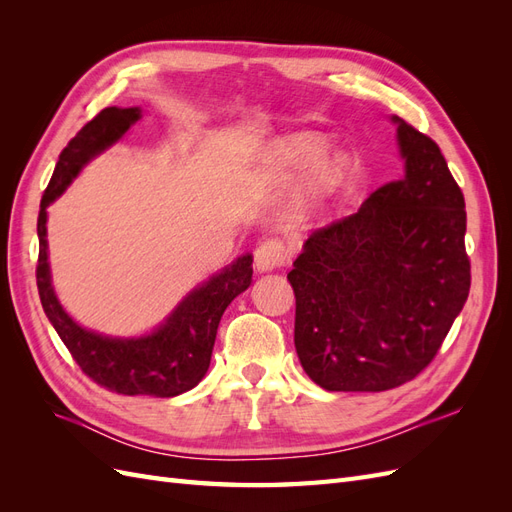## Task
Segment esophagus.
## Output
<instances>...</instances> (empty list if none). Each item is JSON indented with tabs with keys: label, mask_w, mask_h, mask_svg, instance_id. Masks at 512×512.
I'll list each match as a JSON object with an SVG mask.
<instances>
[{
	"label": "esophagus",
	"mask_w": 512,
	"mask_h": 512,
	"mask_svg": "<svg viewBox=\"0 0 512 512\" xmlns=\"http://www.w3.org/2000/svg\"><path fill=\"white\" fill-rule=\"evenodd\" d=\"M288 258H290V247L286 245V241L277 237L260 241L254 252V262L258 271H273L277 267L286 265Z\"/></svg>",
	"instance_id": "obj_1"
}]
</instances>
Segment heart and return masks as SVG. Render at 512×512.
<instances>
[{"instance_id":"b5f03b06","label":"heart","mask_w":512,"mask_h":512,"mask_svg":"<svg viewBox=\"0 0 512 512\" xmlns=\"http://www.w3.org/2000/svg\"><path fill=\"white\" fill-rule=\"evenodd\" d=\"M324 149H327V143L324 138L312 132H299L286 138H280V141L273 143L269 156H267V173L275 183L288 185L292 181H297L309 165V173L305 175L299 194H297V203H294V209H297L299 215H305L309 211H314L320 207L324 200H327L337 188L339 183L344 181L348 162L344 156H324L320 158Z\"/></svg>"}]
</instances>
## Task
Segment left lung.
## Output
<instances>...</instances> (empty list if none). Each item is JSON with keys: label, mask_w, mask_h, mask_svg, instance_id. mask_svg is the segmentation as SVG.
<instances>
[{"label": "left lung", "mask_w": 512, "mask_h": 512, "mask_svg": "<svg viewBox=\"0 0 512 512\" xmlns=\"http://www.w3.org/2000/svg\"><path fill=\"white\" fill-rule=\"evenodd\" d=\"M397 123L404 177L314 230L288 273L294 346L327 391H389L433 361L470 292L466 200L436 141Z\"/></svg>", "instance_id": "obj_1"}]
</instances>
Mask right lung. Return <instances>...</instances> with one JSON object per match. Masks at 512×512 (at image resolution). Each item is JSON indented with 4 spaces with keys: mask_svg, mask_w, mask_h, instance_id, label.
Masks as SVG:
<instances>
[{
    "mask_svg": "<svg viewBox=\"0 0 512 512\" xmlns=\"http://www.w3.org/2000/svg\"><path fill=\"white\" fill-rule=\"evenodd\" d=\"M138 119L141 108L108 106L85 123L59 153L55 173L40 200L36 282L46 318L85 376L119 395L175 397L205 378L224 309L252 284V254L237 258L222 273L194 288L151 335L132 339L106 337L76 324L55 297L46 254V207L91 158L119 141Z\"/></svg>",
    "mask_w": 512,
    "mask_h": 512,
    "instance_id": "add662e5",
    "label": "right lung"
}]
</instances>
